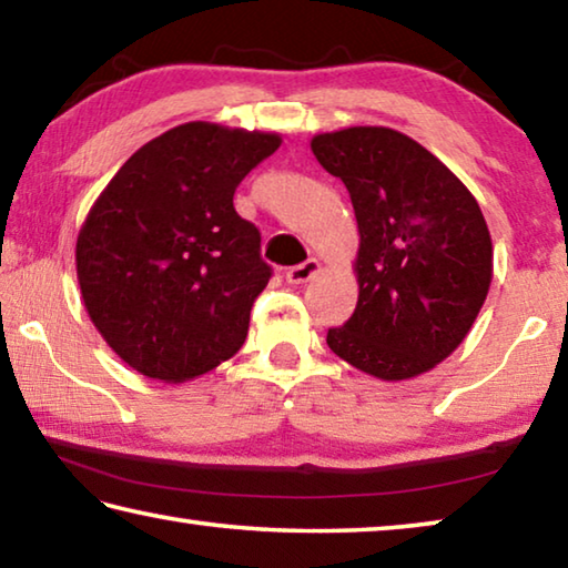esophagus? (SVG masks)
Masks as SVG:
<instances>
[{"label":"esophagus","mask_w":568,"mask_h":568,"mask_svg":"<svg viewBox=\"0 0 568 568\" xmlns=\"http://www.w3.org/2000/svg\"><path fill=\"white\" fill-rule=\"evenodd\" d=\"M318 273H321V263L315 261V257H311V261L291 267L285 277H287V283H291V285H303L307 281H313V277Z\"/></svg>","instance_id":"obj_1"}]
</instances>
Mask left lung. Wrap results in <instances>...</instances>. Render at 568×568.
Here are the masks:
<instances>
[{
  "label": "left lung",
  "mask_w": 568,
  "mask_h": 568,
  "mask_svg": "<svg viewBox=\"0 0 568 568\" xmlns=\"http://www.w3.org/2000/svg\"><path fill=\"white\" fill-rule=\"evenodd\" d=\"M348 190L358 223V305L331 351L373 378L410 381L454 353L494 277V245L470 190L436 155L390 128L311 140Z\"/></svg>",
  "instance_id": "left-lung-1"
}]
</instances>
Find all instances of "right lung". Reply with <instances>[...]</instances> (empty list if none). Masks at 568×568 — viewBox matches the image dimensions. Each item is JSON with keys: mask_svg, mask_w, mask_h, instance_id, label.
I'll list each match as a JSON object with an SVG mask.
<instances>
[{"mask_svg": "<svg viewBox=\"0 0 568 568\" xmlns=\"http://www.w3.org/2000/svg\"><path fill=\"white\" fill-rule=\"evenodd\" d=\"M281 142L277 132L178 124L94 200L74 247L84 311L142 376L185 383L243 348L271 267L233 195Z\"/></svg>", "mask_w": 568, "mask_h": 568, "instance_id": "right-lung-1", "label": "right lung"}]
</instances>
